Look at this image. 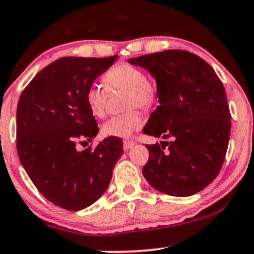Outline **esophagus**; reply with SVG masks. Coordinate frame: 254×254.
<instances>
[{
	"label": "esophagus",
	"mask_w": 254,
	"mask_h": 254,
	"mask_svg": "<svg viewBox=\"0 0 254 254\" xmlns=\"http://www.w3.org/2000/svg\"><path fill=\"white\" fill-rule=\"evenodd\" d=\"M134 145H136V143H134L133 140H124L123 143V147L125 151H129L130 149H132Z\"/></svg>",
	"instance_id": "1"
}]
</instances>
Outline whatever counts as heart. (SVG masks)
Masks as SVG:
<instances>
[{"label": "heart", "instance_id": "1", "mask_svg": "<svg viewBox=\"0 0 254 254\" xmlns=\"http://www.w3.org/2000/svg\"><path fill=\"white\" fill-rule=\"evenodd\" d=\"M103 82L109 91L118 89L127 90V108L149 109L156 103V86L146 78L145 72L142 69L131 64L122 63L114 66L103 76ZM107 99L108 92L102 86L92 84L86 89L85 103L95 117H104L107 111ZM142 122L139 112L136 109H131L130 111L111 117L105 122L102 127V133L107 137H130L138 127H140Z\"/></svg>", "mask_w": 254, "mask_h": 254}]
</instances>
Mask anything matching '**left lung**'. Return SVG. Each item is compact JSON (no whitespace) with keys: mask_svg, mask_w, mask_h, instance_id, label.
Instances as JSON below:
<instances>
[{"mask_svg":"<svg viewBox=\"0 0 254 254\" xmlns=\"http://www.w3.org/2000/svg\"><path fill=\"white\" fill-rule=\"evenodd\" d=\"M129 63L156 79L159 105L143 132L170 138L146 145L144 177L165 194L197 193L217 177L229 146L231 115L223 83L210 64L184 50L160 51Z\"/></svg>","mask_w":254,"mask_h":254,"instance_id":"left-lung-1","label":"left lung"}]
</instances>
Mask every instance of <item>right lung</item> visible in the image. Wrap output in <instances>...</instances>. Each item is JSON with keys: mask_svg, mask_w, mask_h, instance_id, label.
I'll return each mask as SVG.
<instances>
[{"mask_svg": "<svg viewBox=\"0 0 254 254\" xmlns=\"http://www.w3.org/2000/svg\"><path fill=\"white\" fill-rule=\"evenodd\" d=\"M117 56L63 57L41 70L22 92L16 112L17 153L29 178L48 200L69 211L94 204L107 191L123 155L121 138L107 137L95 149L98 127L85 91Z\"/></svg>", "mask_w": 254, "mask_h": 254, "instance_id": "obj_1", "label": "right lung"}]
</instances>
